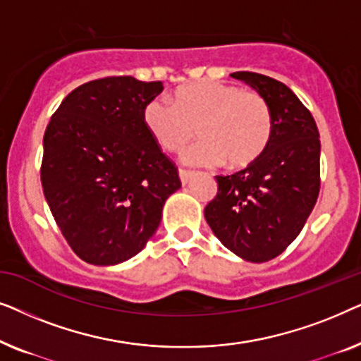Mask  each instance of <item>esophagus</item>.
Returning <instances> with one entry per match:
<instances>
[{"instance_id": "obj_1", "label": "esophagus", "mask_w": 361, "mask_h": 361, "mask_svg": "<svg viewBox=\"0 0 361 361\" xmlns=\"http://www.w3.org/2000/svg\"><path fill=\"white\" fill-rule=\"evenodd\" d=\"M192 176H194V172L192 171H187V169H179V177H180V182L182 184H187L192 179Z\"/></svg>"}]
</instances>
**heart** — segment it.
Instances as JSON below:
<instances>
[{"label": "heart", "mask_w": 361, "mask_h": 361, "mask_svg": "<svg viewBox=\"0 0 361 361\" xmlns=\"http://www.w3.org/2000/svg\"><path fill=\"white\" fill-rule=\"evenodd\" d=\"M142 120L152 140L169 152H180L199 133L202 141L184 154L192 166L226 162L230 169H245L263 157L273 137L264 98L228 82L187 83L176 92V103L152 98Z\"/></svg>", "instance_id": "1"}]
</instances>
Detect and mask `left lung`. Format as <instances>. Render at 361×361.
Here are the masks:
<instances>
[{
  "instance_id": "1",
  "label": "left lung",
  "mask_w": 361,
  "mask_h": 361,
  "mask_svg": "<svg viewBox=\"0 0 361 361\" xmlns=\"http://www.w3.org/2000/svg\"><path fill=\"white\" fill-rule=\"evenodd\" d=\"M231 77L253 87L268 103L273 137L263 157L230 176H215L216 195L205 220L240 258L264 263L300 233L320 190V140L314 116L289 87L255 72Z\"/></svg>"
}]
</instances>
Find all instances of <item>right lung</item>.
Returning <instances> with one entry per match:
<instances>
[{"mask_svg":"<svg viewBox=\"0 0 361 361\" xmlns=\"http://www.w3.org/2000/svg\"><path fill=\"white\" fill-rule=\"evenodd\" d=\"M162 82L105 77L63 98L44 133L41 182L78 258L118 264L145 248L179 171L146 130L142 113Z\"/></svg>","mask_w":361,"mask_h":361,"instance_id":"obj_1","label":"right lung"}]
</instances>
